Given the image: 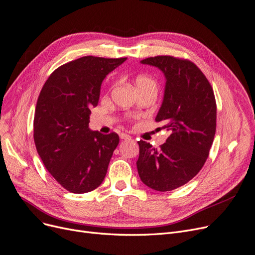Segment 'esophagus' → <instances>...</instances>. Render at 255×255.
Returning <instances> with one entry per match:
<instances>
[{"label":"esophagus","mask_w":255,"mask_h":255,"mask_svg":"<svg viewBox=\"0 0 255 255\" xmlns=\"http://www.w3.org/2000/svg\"><path fill=\"white\" fill-rule=\"evenodd\" d=\"M120 137H121L122 139H131V136L128 135V134H126V133H121V134H120Z\"/></svg>","instance_id":"esophagus-1"}]
</instances>
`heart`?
I'll list each match as a JSON object with an SVG mask.
<instances>
[{"label":"heart","mask_w":255,"mask_h":255,"mask_svg":"<svg viewBox=\"0 0 255 255\" xmlns=\"http://www.w3.org/2000/svg\"><path fill=\"white\" fill-rule=\"evenodd\" d=\"M134 85L136 90H143V89H153L156 91V82L145 74H139L134 80Z\"/></svg>","instance_id":"b5f03b06"}]
</instances>
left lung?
Returning <instances> with one entry per match:
<instances>
[{
  "label": "left lung",
  "mask_w": 255,
  "mask_h": 255,
  "mask_svg": "<svg viewBox=\"0 0 255 255\" xmlns=\"http://www.w3.org/2000/svg\"><path fill=\"white\" fill-rule=\"evenodd\" d=\"M166 77L164 101L155 122L169 131L166 143L153 148L140 139L136 162L142 182L156 191H171L200 172L216 129V102L209 81L189 60L171 55L145 59Z\"/></svg>",
  "instance_id": "left-lung-1"
}]
</instances>
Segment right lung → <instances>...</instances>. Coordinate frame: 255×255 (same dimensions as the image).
<instances>
[{"mask_svg":"<svg viewBox=\"0 0 255 255\" xmlns=\"http://www.w3.org/2000/svg\"><path fill=\"white\" fill-rule=\"evenodd\" d=\"M127 58L83 56L56 68L37 98L33 138L45 168L66 190L86 193L106 176L120 137L88 127L106 75Z\"/></svg>","mask_w":255,"mask_h":255,"instance_id":"1","label":"right lung"}]
</instances>
